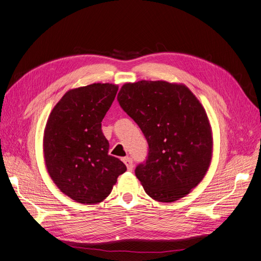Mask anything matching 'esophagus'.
Listing matches in <instances>:
<instances>
[{
  "label": "esophagus",
  "instance_id": "34e87169",
  "mask_svg": "<svg viewBox=\"0 0 261 261\" xmlns=\"http://www.w3.org/2000/svg\"><path fill=\"white\" fill-rule=\"evenodd\" d=\"M123 162L125 163L126 167H127V170H128V171H132V170H133V168H134V164H133L132 158H129V156H125L124 159H123Z\"/></svg>",
  "mask_w": 261,
  "mask_h": 261
}]
</instances>
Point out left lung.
<instances>
[{"instance_id":"1","label":"left lung","mask_w":261,"mask_h":261,"mask_svg":"<svg viewBox=\"0 0 261 261\" xmlns=\"http://www.w3.org/2000/svg\"><path fill=\"white\" fill-rule=\"evenodd\" d=\"M117 101L149 146L146 161L135 169L145 192L161 202L187 195L206 174L212 153L211 127L199 100L184 85L140 81L125 84Z\"/></svg>"}]
</instances>
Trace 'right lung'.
Instances as JSON below:
<instances>
[{
  "instance_id": "add662e5",
  "label": "right lung",
  "mask_w": 261,
  "mask_h": 261,
  "mask_svg": "<svg viewBox=\"0 0 261 261\" xmlns=\"http://www.w3.org/2000/svg\"><path fill=\"white\" fill-rule=\"evenodd\" d=\"M118 87L92 84L67 91L45 125L46 170L62 193L84 204L98 203L111 193L126 165L109 154L101 122Z\"/></svg>"
}]
</instances>
